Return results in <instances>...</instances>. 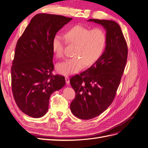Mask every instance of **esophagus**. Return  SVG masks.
<instances>
[{"label":"esophagus","instance_id":"1","mask_svg":"<svg viewBox=\"0 0 148 148\" xmlns=\"http://www.w3.org/2000/svg\"><path fill=\"white\" fill-rule=\"evenodd\" d=\"M65 82H66V84H69V83H70V79H69V76H65Z\"/></svg>","mask_w":148,"mask_h":148}]
</instances>
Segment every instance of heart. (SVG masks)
I'll use <instances>...</instances> for the list:
<instances>
[{
    "instance_id": "1",
    "label": "heart",
    "mask_w": 148,
    "mask_h": 148,
    "mask_svg": "<svg viewBox=\"0 0 148 148\" xmlns=\"http://www.w3.org/2000/svg\"><path fill=\"white\" fill-rule=\"evenodd\" d=\"M106 42V33L101 27L91 29L76 25L66 31L65 38L56 34L52 40V49L57 57H64L66 44H75V56L58 64L57 71L64 75H72L81 70L85 64L88 66L94 64L102 55Z\"/></svg>"
}]
</instances>
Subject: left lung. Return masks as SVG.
Masks as SVG:
<instances>
[{
	"label": "left lung",
	"mask_w": 148,
	"mask_h": 148,
	"mask_svg": "<svg viewBox=\"0 0 148 148\" xmlns=\"http://www.w3.org/2000/svg\"><path fill=\"white\" fill-rule=\"evenodd\" d=\"M107 31L105 51L99 60L86 70L71 77L75 91L70 104L73 114L89 120L99 115L113 102L127 61L128 46L119 25L112 20L89 19Z\"/></svg>",
	"instance_id": "obj_1"
}]
</instances>
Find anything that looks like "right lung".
Masks as SVG:
<instances>
[{"label":"right lung","instance_id":"obj_1","mask_svg":"<svg viewBox=\"0 0 148 148\" xmlns=\"http://www.w3.org/2000/svg\"><path fill=\"white\" fill-rule=\"evenodd\" d=\"M71 20L62 15L38 13L18 40L11 66L12 90L18 108L31 117L45 115L51 95L65 84L64 76L52 74V40Z\"/></svg>","mask_w":148,"mask_h":148}]
</instances>
